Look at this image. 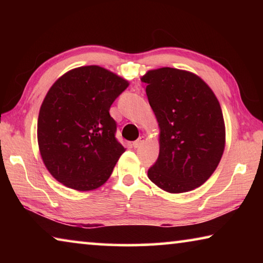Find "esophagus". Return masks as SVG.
Here are the masks:
<instances>
[{
	"instance_id": "esophagus-1",
	"label": "esophagus",
	"mask_w": 263,
	"mask_h": 263,
	"mask_svg": "<svg viewBox=\"0 0 263 263\" xmlns=\"http://www.w3.org/2000/svg\"><path fill=\"white\" fill-rule=\"evenodd\" d=\"M144 142H145V138L139 137L136 141H133L132 145H133V147H135V148H139L141 145H144Z\"/></svg>"
}]
</instances>
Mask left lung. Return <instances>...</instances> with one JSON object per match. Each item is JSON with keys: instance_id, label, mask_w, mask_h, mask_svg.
<instances>
[{"instance_id": "obj_1", "label": "left lung", "mask_w": 263, "mask_h": 263, "mask_svg": "<svg viewBox=\"0 0 263 263\" xmlns=\"http://www.w3.org/2000/svg\"><path fill=\"white\" fill-rule=\"evenodd\" d=\"M159 125V158L148 169L169 194L188 193L209 180L220 162L226 131L219 101L198 75L162 67L140 78Z\"/></svg>"}]
</instances>
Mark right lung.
<instances>
[{"label": "right lung", "instance_id": "obj_1", "mask_svg": "<svg viewBox=\"0 0 263 263\" xmlns=\"http://www.w3.org/2000/svg\"><path fill=\"white\" fill-rule=\"evenodd\" d=\"M130 82L100 66L66 72L48 89L39 110L37 138L43 162L61 184L78 191L103 185L125 152L109 114Z\"/></svg>", "mask_w": 263, "mask_h": 263}]
</instances>
